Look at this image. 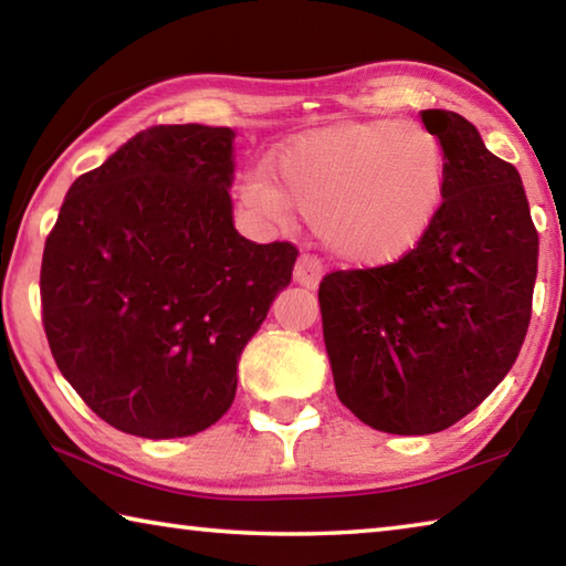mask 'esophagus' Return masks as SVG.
<instances>
[{"mask_svg": "<svg viewBox=\"0 0 566 566\" xmlns=\"http://www.w3.org/2000/svg\"><path fill=\"white\" fill-rule=\"evenodd\" d=\"M322 272H324V264L319 256L302 254L294 264V282L306 286V290H314V286H317L322 280Z\"/></svg>", "mask_w": 566, "mask_h": 566, "instance_id": "obj_1", "label": "esophagus"}]
</instances>
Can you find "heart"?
Masks as SVG:
<instances>
[{
    "mask_svg": "<svg viewBox=\"0 0 566 566\" xmlns=\"http://www.w3.org/2000/svg\"><path fill=\"white\" fill-rule=\"evenodd\" d=\"M274 187L249 177L244 202L286 222L292 209L317 224L344 262L381 266L409 254L437 222L447 161L417 122H354L304 134L274 161Z\"/></svg>",
    "mask_w": 566,
    "mask_h": 566,
    "instance_id": "heart-1",
    "label": "heart"
}]
</instances>
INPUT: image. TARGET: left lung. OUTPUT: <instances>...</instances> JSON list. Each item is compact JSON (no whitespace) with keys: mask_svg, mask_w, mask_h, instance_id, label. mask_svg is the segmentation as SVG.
Wrapping results in <instances>:
<instances>
[{"mask_svg":"<svg viewBox=\"0 0 566 566\" xmlns=\"http://www.w3.org/2000/svg\"><path fill=\"white\" fill-rule=\"evenodd\" d=\"M421 122L447 161L437 222L401 260L319 284L337 397L389 434L442 432L492 395L530 327L539 252L520 171L462 114Z\"/></svg>","mask_w":566,"mask_h":566,"instance_id":"left-lung-1","label":"left lung"}]
</instances>
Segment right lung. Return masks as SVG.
I'll return each instance as SVG.
<instances>
[{"label":"right lung","instance_id":"add662e5","mask_svg":"<svg viewBox=\"0 0 566 566\" xmlns=\"http://www.w3.org/2000/svg\"><path fill=\"white\" fill-rule=\"evenodd\" d=\"M234 132L159 124L70 187L44 244L42 324L114 429L189 437L232 407L237 359L292 282V242L232 222Z\"/></svg>","mask_w":566,"mask_h":566}]
</instances>
